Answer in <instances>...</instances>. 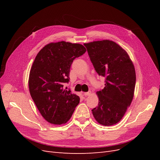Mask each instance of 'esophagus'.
<instances>
[{"label": "esophagus", "mask_w": 160, "mask_h": 160, "mask_svg": "<svg viewBox=\"0 0 160 160\" xmlns=\"http://www.w3.org/2000/svg\"><path fill=\"white\" fill-rule=\"evenodd\" d=\"M91 95V91H88V92H85L84 93V95L85 96H89Z\"/></svg>", "instance_id": "esophagus-1"}]
</instances>
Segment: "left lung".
Returning <instances> with one entry per match:
<instances>
[{
  "instance_id": "left-lung-1",
  "label": "left lung",
  "mask_w": 160,
  "mask_h": 160,
  "mask_svg": "<svg viewBox=\"0 0 160 160\" xmlns=\"http://www.w3.org/2000/svg\"><path fill=\"white\" fill-rule=\"evenodd\" d=\"M95 70L106 77L105 88L96 93L97 108L92 109L95 120L104 126L118 123L133 98L135 70L128 53L118 43L101 40L84 43Z\"/></svg>"
}]
</instances>
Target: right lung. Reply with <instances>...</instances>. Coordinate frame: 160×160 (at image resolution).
Masks as SVG:
<instances>
[{"mask_svg":"<svg viewBox=\"0 0 160 160\" xmlns=\"http://www.w3.org/2000/svg\"><path fill=\"white\" fill-rule=\"evenodd\" d=\"M86 51L79 43L51 42L38 52L30 70L28 88L32 100L47 122L66 123L71 118L79 98L63 88L69 81L72 61Z\"/></svg>","mask_w":160,"mask_h":160,"instance_id":"obj_1","label":"right lung"}]
</instances>
